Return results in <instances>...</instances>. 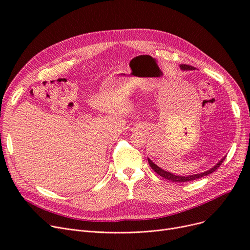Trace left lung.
Instances as JSON below:
<instances>
[{
    "instance_id": "obj_1",
    "label": "left lung",
    "mask_w": 250,
    "mask_h": 250,
    "mask_svg": "<svg viewBox=\"0 0 250 250\" xmlns=\"http://www.w3.org/2000/svg\"><path fill=\"white\" fill-rule=\"evenodd\" d=\"M180 68H181L182 70H187V71H188V70H194L193 67H191V65H188V64H180ZM225 158H226V157H224V158L221 159V160L219 161V163H217L212 169L208 170V171H206V172L199 173V174H193V175H188V176H179V175L177 176V175H174V174H172V173L167 172V171H165V170L159 168L156 164H154L150 159H148V162H149L151 168L154 170V171H155L157 174H158V175L162 176L163 178H166V179H168V180H171V181H173V182H188V181H192V180H195V179H199V178H201V177H203V176L208 175L209 173H213L214 171H216V170L220 167V165H221L223 162H224Z\"/></svg>"
}]
</instances>
